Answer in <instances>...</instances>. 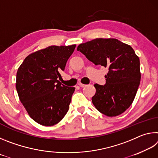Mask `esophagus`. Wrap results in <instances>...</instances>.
<instances>
[{
    "label": "esophagus",
    "instance_id": "1",
    "mask_svg": "<svg viewBox=\"0 0 158 158\" xmlns=\"http://www.w3.org/2000/svg\"><path fill=\"white\" fill-rule=\"evenodd\" d=\"M78 85H79V86H80V87H85V85H85V84H81V83H79V84H78Z\"/></svg>",
    "mask_w": 158,
    "mask_h": 158
}]
</instances>
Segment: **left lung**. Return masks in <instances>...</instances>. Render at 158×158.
<instances>
[{"label":"left lung","mask_w":158,"mask_h":158,"mask_svg":"<svg viewBox=\"0 0 158 158\" xmlns=\"http://www.w3.org/2000/svg\"><path fill=\"white\" fill-rule=\"evenodd\" d=\"M96 65L109 68L104 85L95 84L93 104L106 116H116L132 105L141 80L140 61L130 45L117 39L96 38L77 47Z\"/></svg>","instance_id":"obj_1"}]
</instances>
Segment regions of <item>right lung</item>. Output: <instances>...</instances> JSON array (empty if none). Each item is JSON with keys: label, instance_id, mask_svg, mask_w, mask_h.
Segmentation results:
<instances>
[{"label": "right lung", "instance_id": "obj_1", "mask_svg": "<svg viewBox=\"0 0 158 158\" xmlns=\"http://www.w3.org/2000/svg\"><path fill=\"white\" fill-rule=\"evenodd\" d=\"M76 45L50 46L26 57L18 68L16 89L29 116L37 123L52 126L68 111L74 87L61 84L60 73Z\"/></svg>", "mask_w": 158, "mask_h": 158}]
</instances>
